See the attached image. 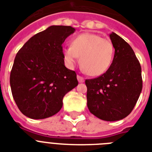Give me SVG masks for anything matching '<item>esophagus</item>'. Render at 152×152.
Returning <instances> with one entry per match:
<instances>
[{
  "label": "esophagus",
  "mask_w": 152,
  "mask_h": 152,
  "mask_svg": "<svg viewBox=\"0 0 152 152\" xmlns=\"http://www.w3.org/2000/svg\"><path fill=\"white\" fill-rule=\"evenodd\" d=\"M77 80H78L79 83H83V82H84V78H83V76H80V75H77Z\"/></svg>",
  "instance_id": "34e87169"
}]
</instances>
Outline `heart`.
Segmentation results:
<instances>
[{"label":"heart","mask_w":152,"mask_h":152,"mask_svg":"<svg viewBox=\"0 0 152 152\" xmlns=\"http://www.w3.org/2000/svg\"><path fill=\"white\" fill-rule=\"evenodd\" d=\"M113 46L109 39L93 33H83L74 37L71 46L63 50V57L69 68H72L80 57V64L88 74L100 76L111 65Z\"/></svg>","instance_id":"b5f03b06"}]
</instances>
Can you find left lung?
Listing matches in <instances>:
<instances>
[{"label": "left lung", "instance_id": "left-lung-1", "mask_svg": "<svg viewBox=\"0 0 152 152\" xmlns=\"http://www.w3.org/2000/svg\"><path fill=\"white\" fill-rule=\"evenodd\" d=\"M110 38L114 56L104 74L86 80L88 107L101 120L115 121L126 118L141 93V67L132 47L115 33Z\"/></svg>", "mask_w": 152, "mask_h": 152}]
</instances>
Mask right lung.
Returning a JSON list of instances; mask_svg holds the SVG:
<instances>
[{"label":"right lung","instance_id":"obj_1","mask_svg":"<svg viewBox=\"0 0 152 152\" xmlns=\"http://www.w3.org/2000/svg\"><path fill=\"white\" fill-rule=\"evenodd\" d=\"M50 26L31 37L15 56L10 74L13 99L22 113L44 119L59 112L63 98L78 85L76 73L64 65L62 44L75 32Z\"/></svg>","mask_w":152,"mask_h":152}]
</instances>
